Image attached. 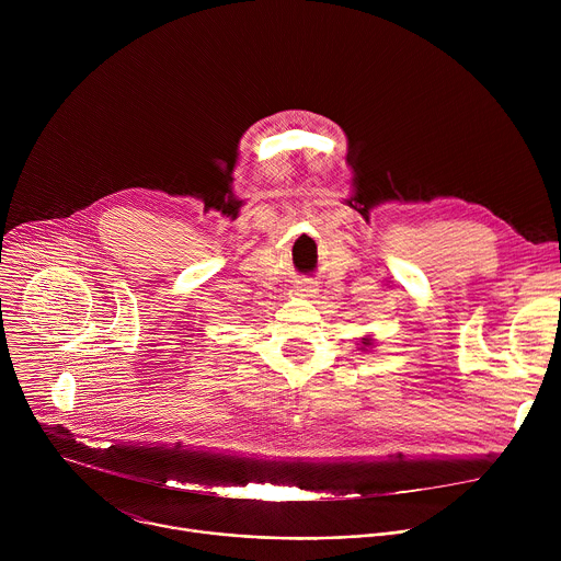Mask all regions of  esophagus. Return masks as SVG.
Here are the masks:
<instances>
[{
  "instance_id": "esophagus-1",
  "label": "esophagus",
  "mask_w": 561,
  "mask_h": 561,
  "mask_svg": "<svg viewBox=\"0 0 561 561\" xmlns=\"http://www.w3.org/2000/svg\"><path fill=\"white\" fill-rule=\"evenodd\" d=\"M297 293L301 295V297H314V293H317V288L312 286V282H308V279H304V282H299V286H297Z\"/></svg>"
}]
</instances>
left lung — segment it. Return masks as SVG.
Masks as SVG:
<instances>
[{
  "instance_id": "8db88e82",
  "label": "left lung",
  "mask_w": 561,
  "mask_h": 561,
  "mask_svg": "<svg viewBox=\"0 0 561 561\" xmlns=\"http://www.w3.org/2000/svg\"><path fill=\"white\" fill-rule=\"evenodd\" d=\"M362 344H364V346H370V340H368V337H364V342H362Z\"/></svg>"
}]
</instances>
